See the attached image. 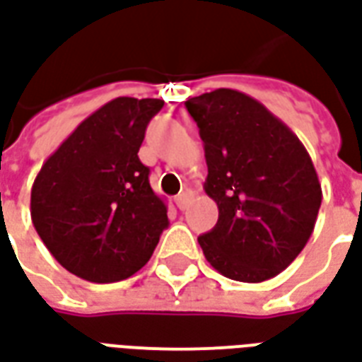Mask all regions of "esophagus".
<instances>
[{
    "label": "esophagus",
    "instance_id": "esophagus-1",
    "mask_svg": "<svg viewBox=\"0 0 362 362\" xmlns=\"http://www.w3.org/2000/svg\"><path fill=\"white\" fill-rule=\"evenodd\" d=\"M192 197H194V194H192V192H182L180 196L176 197V204H178V207H180L182 211H184V209L188 207L189 199H192Z\"/></svg>",
    "mask_w": 362,
    "mask_h": 362
}]
</instances>
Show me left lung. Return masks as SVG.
Masks as SVG:
<instances>
[{"label": "left lung", "instance_id": "left-lung-1", "mask_svg": "<svg viewBox=\"0 0 362 362\" xmlns=\"http://www.w3.org/2000/svg\"><path fill=\"white\" fill-rule=\"evenodd\" d=\"M204 141L205 194L217 225L197 238L225 277L259 283L287 269L308 243L322 186L308 151L256 98L217 89L186 100Z\"/></svg>", "mask_w": 362, "mask_h": 362}]
</instances>
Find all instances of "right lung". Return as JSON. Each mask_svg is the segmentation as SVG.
I'll list each match as a JSON object with an SVG mask.
<instances>
[{"label": "right lung", "mask_w": 362, "mask_h": 362, "mask_svg": "<svg viewBox=\"0 0 362 362\" xmlns=\"http://www.w3.org/2000/svg\"><path fill=\"white\" fill-rule=\"evenodd\" d=\"M160 98L119 96L83 119L52 153L30 192V217L67 272L114 283L139 272L168 227L137 153Z\"/></svg>", "instance_id": "1"}]
</instances>
